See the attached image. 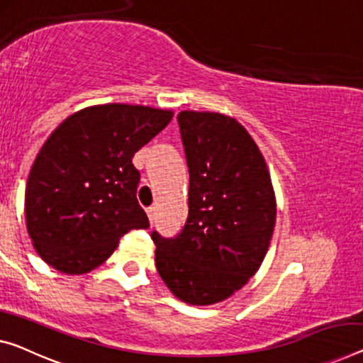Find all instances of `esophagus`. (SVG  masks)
Listing matches in <instances>:
<instances>
[{"label": "esophagus", "mask_w": 363, "mask_h": 363, "mask_svg": "<svg viewBox=\"0 0 363 363\" xmlns=\"http://www.w3.org/2000/svg\"><path fill=\"white\" fill-rule=\"evenodd\" d=\"M147 213H148L150 223L153 225V223H155V216H156V208H155V207H148V208H147Z\"/></svg>", "instance_id": "esophagus-1"}]
</instances>
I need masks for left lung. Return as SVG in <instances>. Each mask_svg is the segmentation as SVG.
<instances>
[{
    "mask_svg": "<svg viewBox=\"0 0 363 363\" xmlns=\"http://www.w3.org/2000/svg\"><path fill=\"white\" fill-rule=\"evenodd\" d=\"M189 167V215L179 235L151 231L155 261L172 294L212 305L240 290L264 261L275 225L272 182L257 145L235 118L177 116Z\"/></svg>",
    "mask_w": 363,
    "mask_h": 363,
    "instance_id": "left-lung-1",
    "label": "left lung"
}]
</instances>
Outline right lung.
<instances>
[{
    "mask_svg": "<svg viewBox=\"0 0 363 363\" xmlns=\"http://www.w3.org/2000/svg\"><path fill=\"white\" fill-rule=\"evenodd\" d=\"M171 118L169 111L106 104L73 113L53 130L26 186L27 231L48 266L89 272L130 230L148 228L132 158Z\"/></svg>",
    "mask_w": 363,
    "mask_h": 363,
    "instance_id": "add662e5",
    "label": "right lung"
}]
</instances>
